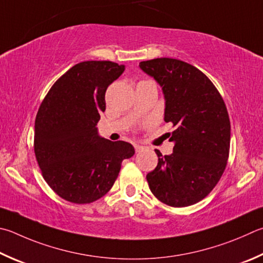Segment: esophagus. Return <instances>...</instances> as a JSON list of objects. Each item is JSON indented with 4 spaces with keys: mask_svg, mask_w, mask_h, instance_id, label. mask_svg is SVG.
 <instances>
[{
    "mask_svg": "<svg viewBox=\"0 0 263 263\" xmlns=\"http://www.w3.org/2000/svg\"><path fill=\"white\" fill-rule=\"evenodd\" d=\"M145 146H141V145H135V149H136V152L137 153H139V152H142L145 149Z\"/></svg>",
    "mask_w": 263,
    "mask_h": 263,
    "instance_id": "34e87169",
    "label": "esophagus"
}]
</instances>
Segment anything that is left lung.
<instances>
[{"instance_id": "8db88e82", "label": "left lung", "mask_w": 263, "mask_h": 263, "mask_svg": "<svg viewBox=\"0 0 263 263\" xmlns=\"http://www.w3.org/2000/svg\"><path fill=\"white\" fill-rule=\"evenodd\" d=\"M164 95V121L174 151L159 157L146 178L152 193L171 207L199 202L212 192L227 166L230 149V119L221 94L195 66L161 57L139 63Z\"/></svg>"}]
</instances>
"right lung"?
<instances>
[{
    "label": "right lung",
    "instance_id": "add662e5",
    "mask_svg": "<svg viewBox=\"0 0 263 263\" xmlns=\"http://www.w3.org/2000/svg\"><path fill=\"white\" fill-rule=\"evenodd\" d=\"M125 66L110 61L76 64L51 86L37 110L34 153L42 176L66 201L83 204L112 187L122 161L135 155L125 141L99 135L106 90Z\"/></svg>",
    "mask_w": 263,
    "mask_h": 263
}]
</instances>
